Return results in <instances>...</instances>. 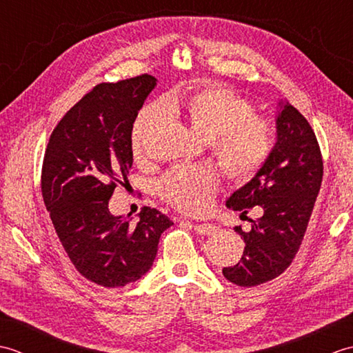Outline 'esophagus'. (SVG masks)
<instances>
[{
	"label": "esophagus",
	"instance_id": "34e87169",
	"mask_svg": "<svg viewBox=\"0 0 353 353\" xmlns=\"http://www.w3.org/2000/svg\"><path fill=\"white\" fill-rule=\"evenodd\" d=\"M192 228L199 235H212L215 232L214 224H209V223H196L192 224Z\"/></svg>",
	"mask_w": 353,
	"mask_h": 353
}]
</instances>
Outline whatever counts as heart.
Instances as JSON below:
<instances>
[{
    "label": "heart",
    "mask_w": 353,
    "mask_h": 353,
    "mask_svg": "<svg viewBox=\"0 0 353 353\" xmlns=\"http://www.w3.org/2000/svg\"><path fill=\"white\" fill-rule=\"evenodd\" d=\"M167 114L186 119L194 132L211 141L221 168L234 181H249L272 153L273 124L264 117L253 115L252 104L229 88L209 83L170 94L162 104L141 109L132 130L134 154H142L145 133ZM216 186L219 179L212 168L188 165L167 172L157 190L171 206L186 214H201L211 206Z\"/></svg>",
    "instance_id": "b5f03b06"
}]
</instances>
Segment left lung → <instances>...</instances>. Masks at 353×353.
<instances>
[{
    "label": "left lung",
    "instance_id": "8db88e82",
    "mask_svg": "<svg viewBox=\"0 0 353 353\" xmlns=\"http://www.w3.org/2000/svg\"><path fill=\"white\" fill-rule=\"evenodd\" d=\"M323 179V161L310 123L290 103L279 101L276 142L264 165L228 199L226 206L247 214L259 206L244 238L243 258L223 268V276L239 287H254L282 274L294 259L312 214Z\"/></svg>",
    "mask_w": 353,
    "mask_h": 353
}]
</instances>
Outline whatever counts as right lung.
Segmentation results:
<instances>
[{"mask_svg": "<svg viewBox=\"0 0 353 353\" xmlns=\"http://www.w3.org/2000/svg\"><path fill=\"white\" fill-rule=\"evenodd\" d=\"M156 85L148 74L97 85L66 112L45 150L41 185L52 226L77 272L106 288L141 279L172 224L148 206L137 223L109 211L133 163V123Z\"/></svg>", "mask_w": 353, "mask_h": 353, "instance_id": "add662e5", "label": "right lung"}]
</instances>
